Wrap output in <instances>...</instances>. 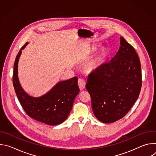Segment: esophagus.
Returning a JSON list of instances; mask_svg holds the SVG:
<instances>
[{
	"mask_svg": "<svg viewBox=\"0 0 156 156\" xmlns=\"http://www.w3.org/2000/svg\"><path fill=\"white\" fill-rule=\"evenodd\" d=\"M78 83V86L80 87V91L83 90L86 86V83L84 80L83 79H79Z\"/></svg>",
	"mask_w": 156,
	"mask_h": 156,
	"instance_id": "34e87169",
	"label": "esophagus"
}]
</instances>
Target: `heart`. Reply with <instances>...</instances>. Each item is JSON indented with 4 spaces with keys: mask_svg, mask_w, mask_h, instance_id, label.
Here are the masks:
<instances>
[{
    "mask_svg": "<svg viewBox=\"0 0 156 156\" xmlns=\"http://www.w3.org/2000/svg\"><path fill=\"white\" fill-rule=\"evenodd\" d=\"M107 55V49L105 48H101L90 60L84 64L83 67L84 72L86 73H91L95 72L103 63Z\"/></svg>",
    "mask_w": 156,
    "mask_h": 156,
    "instance_id": "heart-1",
    "label": "heart"
}]
</instances>
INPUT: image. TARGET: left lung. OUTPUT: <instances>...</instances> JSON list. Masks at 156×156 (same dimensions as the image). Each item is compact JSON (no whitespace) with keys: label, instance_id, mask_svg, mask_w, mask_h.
<instances>
[{"label":"left lung","instance_id":"1","mask_svg":"<svg viewBox=\"0 0 156 156\" xmlns=\"http://www.w3.org/2000/svg\"><path fill=\"white\" fill-rule=\"evenodd\" d=\"M114 57L88 76L86 88L95 117L105 123L123 118L139 97L141 88L140 58L122 37Z\"/></svg>","mask_w":156,"mask_h":156}]
</instances>
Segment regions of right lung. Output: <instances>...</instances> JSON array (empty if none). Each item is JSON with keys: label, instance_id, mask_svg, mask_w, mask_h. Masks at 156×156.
Instances as JSON below:
<instances>
[{"label": "right lung", "instance_id": "right-lung-1", "mask_svg": "<svg viewBox=\"0 0 156 156\" xmlns=\"http://www.w3.org/2000/svg\"><path fill=\"white\" fill-rule=\"evenodd\" d=\"M27 42L20 50L14 64L13 84L17 98L25 112L33 119L49 125L63 123L72 109L76 96L80 92L78 78L58 81L44 95L34 97L28 94L22 87L18 78V61L22 50L28 45Z\"/></svg>", "mask_w": 156, "mask_h": 156}]
</instances>
